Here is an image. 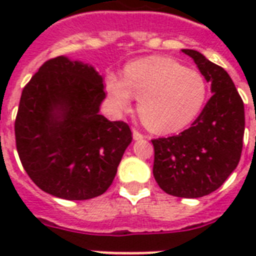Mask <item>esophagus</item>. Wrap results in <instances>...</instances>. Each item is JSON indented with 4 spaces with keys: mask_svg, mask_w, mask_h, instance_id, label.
<instances>
[{
    "mask_svg": "<svg viewBox=\"0 0 256 256\" xmlns=\"http://www.w3.org/2000/svg\"><path fill=\"white\" fill-rule=\"evenodd\" d=\"M132 138H134V140H144V138H146V136H144V134H140L138 130H132Z\"/></svg>",
    "mask_w": 256,
    "mask_h": 256,
    "instance_id": "obj_1",
    "label": "esophagus"
}]
</instances>
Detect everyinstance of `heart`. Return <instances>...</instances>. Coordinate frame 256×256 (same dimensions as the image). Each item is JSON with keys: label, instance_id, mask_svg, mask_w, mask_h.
Here are the masks:
<instances>
[{"label": "heart", "instance_id": "b5f03b06", "mask_svg": "<svg viewBox=\"0 0 256 256\" xmlns=\"http://www.w3.org/2000/svg\"><path fill=\"white\" fill-rule=\"evenodd\" d=\"M106 90L118 112H128L136 96L140 118L156 134L187 128L202 112L207 98L202 74L168 57L132 62L124 68V78L108 74Z\"/></svg>", "mask_w": 256, "mask_h": 256}]
</instances>
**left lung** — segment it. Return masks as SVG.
I'll use <instances>...</instances> for the list:
<instances>
[{
	"label": "left lung",
	"mask_w": 256,
	"mask_h": 256,
	"mask_svg": "<svg viewBox=\"0 0 256 256\" xmlns=\"http://www.w3.org/2000/svg\"><path fill=\"white\" fill-rule=\"evenodd\" d=\"M192 58L212 96L191 128L179 136L152 140V174L164 192L179 198H200L222 186L240 160L244 134V104L226 70L196 50Z\"/></svg>",
	"instance_id": "obj_1"
}]
</instances>
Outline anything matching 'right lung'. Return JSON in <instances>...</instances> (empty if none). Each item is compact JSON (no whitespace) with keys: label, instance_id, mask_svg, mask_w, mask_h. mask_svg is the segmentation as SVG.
<instances>
[{"label":"right lung","instance_id":"obj_1","mask_svg":"<svg viewBox=\"0 0 256 256\" xmlns=\"http://www.w3.org/2000/svg\"><path fill=\"white\" fill-rule=\"evenodd\" d=\"M104 78L65 56L46 61L22 90L14 124L21 164L42 191L85 200L114 180L132 130L100 114Z\"/></svg>","mask_w":256,"mask_h":256}]
</instances>
